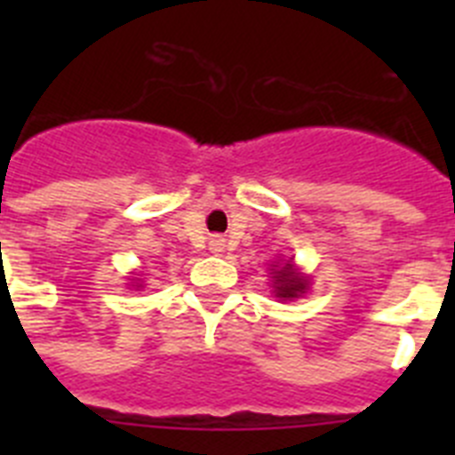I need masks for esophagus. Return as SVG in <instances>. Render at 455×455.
<instances>
[{"label":"esophagus","mask_w":455,"mask_h":455,"mask_svg":"<svg viewBox=\"0 0 455 455\" xmlns=\"http://www.w3.org/2000/svg\"><path fill=\"white\" fill-rule=\"evenodd\" d=\"M223 248H225L223 239H212V251H214V252H223Z\"/></svg>","instance_id":"obj_1"}]
</instances>
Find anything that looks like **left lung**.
Instances as JSON below:
<instances>
[{
  "label": "left lung",
  "instance_id": "8db88e82",
  "mask_svg": "<svg viewBox=\"0 0 455 455\" xmlns=\"http://www.w3.org/2000/svg\"><path fill=\"white\" fill-rule=\"evenodd\" d=\"M271 277H273V293H275V299L283 300H291L299 299L307 291V277L299 271V268L293 267L291 259L289 262H275L271 264Z\"/></svg>",
  "mask_w": 455,
  "mask_h": 455
}]
</instances>
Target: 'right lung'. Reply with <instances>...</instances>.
<instances>
[{"mask_svg": "<svg viewBox=\"0 0 455 455\" xmlns=\"http://www.w3.org/2000/svg\"><path fill=\"white\" fill-rule=\"evenodd\" d=\"M134 283H136V284H132V287H136V289H139V287H140V284H139V283H140L139 277H134Z\"/></svg>", "mask_w": 455, "mask_h": 455, "instance_id": "1", "label": "right lung"}]
</instances>
